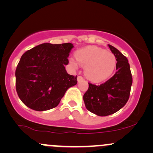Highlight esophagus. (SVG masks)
Masks as SVG:
<instances>
[{
    "label": "esophagus",
    "instance_id": "34e87169",
    "mask_svg": "<svg viewBox=\"0 0 153 153\" xmlns=\"http://www.w3.org/2000/svg\"><path fill=\"white\" fill-rule=\"evenodd\" d=\"M77 80H78V82H81V81L84 80V78L82 76H81V75H78V78H77Z\"/></svg>",
    "mask_w": 153,
    "mask_h": 153
}]
</instances>
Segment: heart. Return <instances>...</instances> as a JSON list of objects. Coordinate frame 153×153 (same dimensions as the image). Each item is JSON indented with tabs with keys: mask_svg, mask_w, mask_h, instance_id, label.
<instances>
[{
	"mask_svg": "<svg viewBox=\"0 0 153 153\" xmlns=\"http://www.w3.org/2000/svg\"><path fill=\"white\" fill-rule=\"evenodd\" d=\"M75 58H71L69 63L78 69L80 64L84 66L86 76L93 82H101L112 75L116 67L117 60L112 52L105 51L95 46L81 48L75 52Z\"/></svg>",
	"mask_w": 153,
	"mask_h": 153,
	"instance_id": "b5f03b06",
	"label": "heart"
}]
</instances>
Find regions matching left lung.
Here are the masks:
<instances>
[{"label": "left lung", "mask_w": 153, "mask_h": 153, "mask_svg": "<svg viewBox=\"0 0 153 153\" xmlns=\"http://www.w3.org/2000/svg\"><path fill=\"white\" fill-rule=\"evenodd\" d=\"M109 47L116 58L117 72L100 85L89 83L83 97L86 109L98 116H107L121 109L129 100L132 84L127 58L116 48L109 44Z\"/></svg>", "instance_id": "left-lung-1"}]
</instances>
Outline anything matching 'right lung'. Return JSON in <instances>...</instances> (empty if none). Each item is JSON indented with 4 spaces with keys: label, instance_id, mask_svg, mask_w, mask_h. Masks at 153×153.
Here are the masks:
<instances>
[{
    "label": "right lung",
    "instance_id": "1",
    "mask_svg": "<svg viewBox=\"0 0 153 153\" xmlns=\"http://www.w3.org/2000/svg\"><path fill=\"white\" fill-rule=\"evenodd\" d=\"M72 48L70 43H44L21 56L15 70V85L26 106L36 111L56 107L66 91L77 84V75H69L64 67Z\"/></svg>",
    "mask_w": 153,
    "mask_h": 153
}]
</instances>
